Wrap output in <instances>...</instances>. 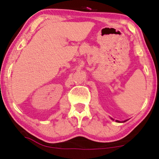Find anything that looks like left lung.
<instances>
[{"instance_id":"8db88e82","label":"left lung","mask_w":159,"mask_h":159,"mask_svg":"<svg viewBox=\"0 0 159 159\" xmlns=\"http://www.w3.org/2000/svg\"><path fill=\"white\" fill-rule=\"evenodd\" d=\"M110 118H111V120H114V119L112 118V117H110ZM115 121H116L117 123H124V122H125V121H127V120H124V121H120V120H116Z\"/></svg>"}]
</instances>
